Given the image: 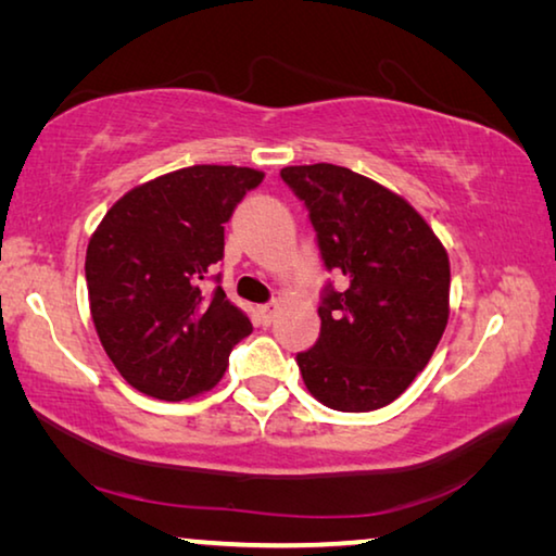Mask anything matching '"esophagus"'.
I'll use <instances>...</instances> for the list:
<instances>
[{"mask_svg": "<svg viewBox=\"0 0 556 556\" xmlns=\"http://www.w3.org/2000/svg\"><path fill=\"white\" fill-rule=\"evenodd\" d=\"M275 316H277V304H275V301H271V304L260 306V321L265 324V326H269L271 321H275Z\"/></svg>", "mask_w": 556, "mask_h": 556, "instance_id": "1", "label": "esophagus"}]
</instances>
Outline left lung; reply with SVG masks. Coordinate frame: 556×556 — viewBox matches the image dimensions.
Here are the masks:
<instances>
[{"mask_svg":"<svg viewBox=\"0 0 556 556\" xmlns=\"http://www.w3.org/2000/svg\"><path fill=\"white\" fill-rule=\"evenodd\" d=\"M306 205L326 281L321 333L296 363L308 392L338 412H372L425 370L448 321V257L425 218L397 193L345 166L281 168Z\"/></svg>","mask_w":556,"mask_h":556,"instance_id":"8db88e82","label":"left lung"}]
</instances>
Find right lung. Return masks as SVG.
I'll list each match as a JSON object with an SVG mask.
<instances>
[{
	"label": "right lung",
	"mask_w": 556,
	"mask_h": 556,
	"mask_svg": "<svg viewBox=\"0 0 556 556\" xmlns=\"http://www.w3.org/2000/svg\"><path fill=\"white\" fill-rule=\"evenodd\" d=\"M262 178L248 166L178 168L131 188L98 225L86 255L92 324L135 390L166 402L211 390L250 336L213 271L225 223Z\"/></svg>",
	"instance_id": "obj_1"
}]
</instances>
